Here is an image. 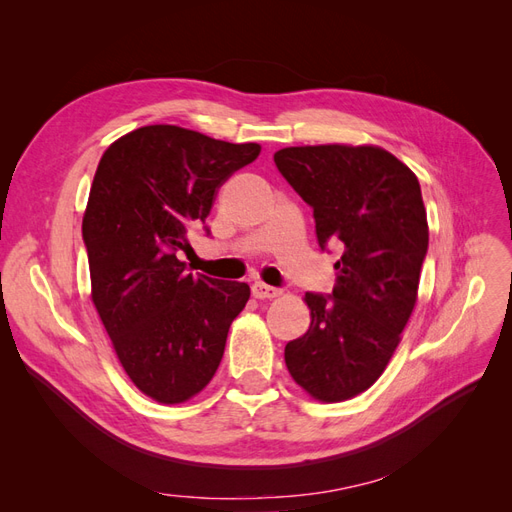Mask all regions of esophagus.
I'll return each instance as SVG.
<instances>
[{
    "label": "esophagus",
    "mask_w": 512,
    "mask_h": 512,
    "mask_svg": "<svg viewBox=\"0 0 512 512\" xmlns=\"http://www.w3.org/2000/svg\"><path fill=\"white\" fill-rule=\"evenodd\" d=\"M280 288H273V286H267V284H262V282H256L254 286H252V294L256 299H275V297H280Z\"/></svg>",
    "instance_id": "1"
}]
</instances>
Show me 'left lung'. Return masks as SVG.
<instances>
[{
    "label": "left lung",
    "mask_w": 512,
    "mask_h": 512,
    "mask_svg": "<svg viewBox=\"0 0 512 512\" xmlns=\"http://www.w3.org/2000/svg\"><path fill=\"white\" fill-rule=\"evenodd\" d=\"M273 160L314 209L322 250H344L333 294L305 292L312 322L286 344V367L314 399L346 401L382 376L416 305L429 245L421 185L376 145L286 147Z\"/></svg>",
    "instance_id": "obj_1"
}]
</instances>
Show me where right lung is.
<instances>
[{"label":"right lung","instance_id":"1","mask_svg":"<svg viewBox=\"0 0 512 512\" xmlns=\"http://www.w3.org/2000/svg\"><path fill=\"white\" fill-rule=\"evenodd\" d=\"M258 143L145 126L104 151L83 215L91 301L134 386L183 404L215 376L250 286L185 271L177 258L222 183L252 164Z\"/></svg>","mask_w":512,"mask_h":512}]
</instances>
